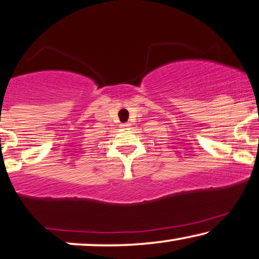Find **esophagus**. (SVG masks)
<instances>
[{"instance_id":"esophagus-1","label":"esophagus","mask_w":259,"mask_h":259,"mask_svg":"<svg viewBox=\"0 0 259 259\" xmlns=\"http://www.w3.org/2000/svg\"><path fill=\"white\" fill-rule=\"evenodd\" d=\"M121 126H123V127H128V126H130V123H122Z\"/></svg>"}]
</instances>
